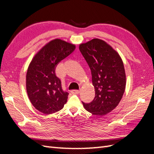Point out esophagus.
Here are the masks:
<instances>
[{"instance_id": "34e87169", "label": "esophagus", "mask_w": 154, "mask_h": 154, "mask_svg": "<svg viewBox=\"0 0 154 154\" xmlns=\"http://www.w3.org/2000/svg\"><path fill=\"white\" fill-rule=\"evenodd\" d=\"M79 92H80V91L79 90H72V91H71V93L72 94H78V93H79Z\"/></svg>"}]
</instances>
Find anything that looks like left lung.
<instances>
[{
  "label": "left lung",
  "mask_w": 154,
  "mask_h": 154,
  "mask_svg": "<svg viewBox=\"0 0 154 154\" xmlns=\"http://www.w3.org/2000/svg\"><path fill=\"white\" fill-rule=\"evenodd\" d=\"M79 48L91 69L95 91L93 100L83 103V106L94 115H106L118 106L125 91L126 79L122 58L100 39L81 44Z\"/></svg>",
  "instance_id": "obj_1"
}]
</instances>
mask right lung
Masks as SVG:
<instances>
[{"label":"right lung","mask_w":154,"mask_h":154,"mask_svg":"<svg viewBox=\"0 0 154 154\" xmlns=\"http://www.w3.org/2000/svg\"><path fill=\"white\" fill-rule=\"evenodd\" d=\"M75 49V45L56 38L44 45L32 58L27 70L26 87L32 104L40 112L55 113L67 103L69 94L62 89L55 69L59 62Z\"/></svg>","instance_id":"obj_1"}]
</instances>
